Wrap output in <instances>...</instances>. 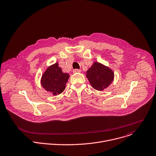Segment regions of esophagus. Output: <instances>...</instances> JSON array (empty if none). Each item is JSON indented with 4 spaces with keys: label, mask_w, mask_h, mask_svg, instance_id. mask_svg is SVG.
Here are the masks:
<instances>
[{
    "label": "esophagus",
    "mask_w": 156,
    "mask_h": 156,
    "mask_svg": "<svg viewBox=\"0 0 156 156\" xmlns=\"http://www.w3.org/2000/svg\"><path fill=\"white\" fill-rule=\"evenodd\" d=\"M80 72H81V70H79V69H74L73 70V73H80Z\"/></svg>",
    "instance_id": "obj_1"
}]
</instances>
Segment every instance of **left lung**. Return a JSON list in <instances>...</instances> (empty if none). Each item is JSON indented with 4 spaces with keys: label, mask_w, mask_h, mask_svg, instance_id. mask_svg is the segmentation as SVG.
Masks as SVG:
<instances>
[{
    "label": "left lung",
    "mask_w": 156,
    "mask_h": 156,
    "mask_svg": "<svg viewBox=\"0 0 156 156\" xmlns=\"http://www.w3.org/2000/svg\"><path fill=\"white\" fill-rule=\"evenodd\" d=\"M86 74L92 87L99 91L109 87L115 77L113 71L109 67L98 62H94Z\"/></svg>",
    "instance_id": "8db88e82"
}]
</instances>
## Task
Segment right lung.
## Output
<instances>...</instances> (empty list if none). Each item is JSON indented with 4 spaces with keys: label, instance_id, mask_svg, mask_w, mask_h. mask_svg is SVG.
Masks as SVG:
<instances>
[{
    "label": "right lung",
    "instance_id": "right-lung-1",
    "mask_svg": "<svg viewBox=\"0 0 156 156\" xmlns=\"http://www.w3.org/2000/svg\"><path fill=\"white\" fill-rule=\"evenodd\" d=\"M69 77V75L64 73L58 63L56 62L49 66L43 73L40 80L41 85L48 92L58 95L65 90Z\"/></svg>",
    "mask_w": 156,
    "mask_h": 156
}]
</instances>
